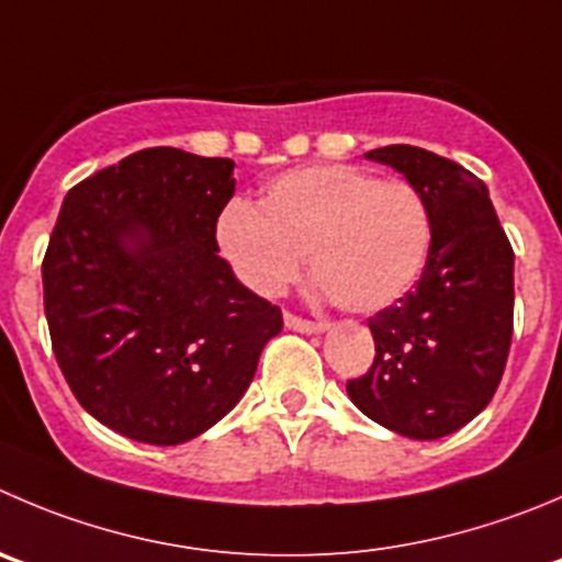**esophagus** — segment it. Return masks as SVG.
<instances>
[{
	"label": "esophagus",
	"instance_id": "esophagus-1",
	"mask_svg": "<svg viewBox=\"0 0 562 562\" xmlns=\"http://www.w3.org/2000/svg\"><path fill=\"white\" fill-rule=\"evenodd\" d=\"M284 323H286V328L301 330V334H323V330L328 328V325L319 323V319L297 317V314H292V312H286V314H284Z\"/></svg>",
	"mask_w": 562,
	"mask_h": 562
}]
</instances>
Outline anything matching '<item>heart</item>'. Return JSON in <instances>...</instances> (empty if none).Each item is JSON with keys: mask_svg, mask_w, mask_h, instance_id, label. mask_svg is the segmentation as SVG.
Masks as SVG:
<instances>
[{"mask_svg": "<svg viewBox=\"0 0 562 562\" xmlns=\"http://www.w3.org/2000/svg\"><path fill=\"white\" fill-rule=\"evenodd\" d=\"M432 221L408 179H375L352 165H312L267 184L259 210L234 201L217 245L256 295L276 297L301 276L303 256L334 306L372 314L416 284Z\"/></svg>", "mask_w": 562, "mask_h": 562, "instance_id": "heart-1", "label": "heart"}]
</instances>
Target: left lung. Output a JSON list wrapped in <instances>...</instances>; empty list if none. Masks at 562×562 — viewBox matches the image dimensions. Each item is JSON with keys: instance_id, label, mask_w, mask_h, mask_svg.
I'll return each instance as SVG.
<instances>
[{"instance_id": "1", "label": "left lung", "mask_w": 562, "mask_h": 562, "mask_svg": "<svg viewBox=\"0 0 562 562\" xmlns=\"http://www.w3.org/2000/svg\"><path fill=\"white\" fill-rule=\"evenodd\" d=\"M367 159L392 165L425 195L430 256L414 290L370 317L375 361L347 381L370 419L400 436L441 438L494 397L513 336V248L483 181L416 146Z\"/></svg>"}]
</instances>
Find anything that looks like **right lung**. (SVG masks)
<instances>
[{
    "instance_id": "add662e5",
    "label": "right lung",
    "mask_w": 562,
    "mask_h": 562,
    "mask_svg": "<svg viewBox=\"0 0 562 562\" xmlns=\"http://www.w3.org/2000/svg\"><path fill=\"white\" fill-rule=\"evenodd\" d=\"M234 162L159 146L71 187L44 256L57 364L90 416L143 445L210 430L254 381L281 308L217 256Z\"/></svg>"
}]
</instances>
